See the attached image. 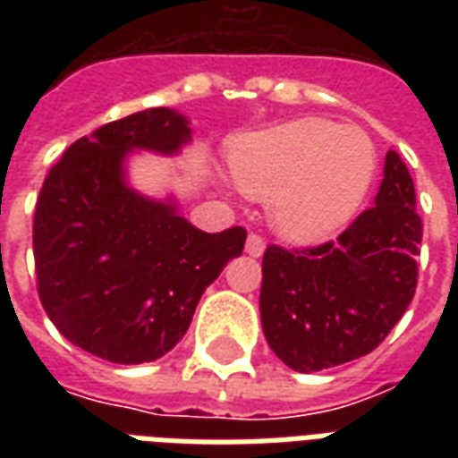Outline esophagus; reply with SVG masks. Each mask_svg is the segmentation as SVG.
<instances>
[{
	"label": "esophagus",
	"mask_w": 458,
	"mask_h": 458,
	"mask_svg": "<svg viewBox=\"0 0 458 458\" xmlns=\"http://www.w3.org/2000/svg\"><path fill=\"white\" fill-rule=\"evenodd\" d=\"M244 251H247L250 257H261L266 251V240L261 235H257V233H250L247 244H244Z\"/></svg>",
	"instance_id": "obj_1"
}]
</instances>
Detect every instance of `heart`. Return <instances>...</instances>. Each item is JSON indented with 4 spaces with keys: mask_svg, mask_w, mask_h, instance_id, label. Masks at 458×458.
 I'll return each instance as SVG.
<instances>
[{
    "mask_svg": "<svg viewBox=\"0 0 458 458\" xmlns=\"http://www.w3.org/2000/svg\"><path fill=\"white\" fill-rule=\"evenodd\" d=\"M237 187L268 199V221L290 240H318L361 208L377 173V147L359 125L297 118L251 132L230 149Z\"/></svg>",
    "mask_w": 458,
    "mask_h": 458,
    "instance_id": "obj_1",
    "label": "heart"
}]
</instances>
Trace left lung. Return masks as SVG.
<instances>
[{
    "label": "left lung",
    "mask_w": 458,
    "mask_h": 458,
    "mask_svg": "<svg viewBox=\"0 0 458 458\" xmlns=\"http://www.w3.org/2000/svg\"><path fill=\"white\" fill-rule=\"evenodd\" d=\"M420 237L413 180L390 149L376 207L335 242L293 251L268 244L259 297L268 347L300 373L370 354L411 304Z\"/></svg>",
    "instance_id": "1"
}]
</instances>
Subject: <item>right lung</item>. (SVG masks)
<instances>
[{"instance_id":"1","label":"right lung","mask_w":458,"mask_h":458,"mask_svg":"<svg viewBox=\"0 0 458 458\" xmlns=\"http://www.w3.org/2000/svg\"><path fill=\"white\" fill-rule=\"evenodd\" d=\"M190 140L178 111H138L73 142L39 190V301L71 344L99 359L145 363L171 352L204 290L242 254L244 228L204 233L175 201L149 199L125 180L128 152L171 157Z\"/></svg>"}]
</instances>
